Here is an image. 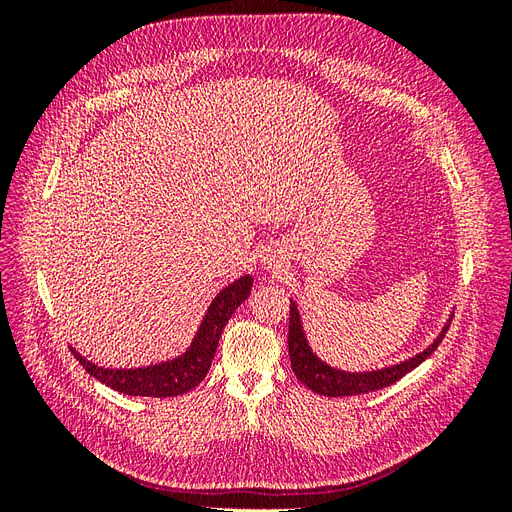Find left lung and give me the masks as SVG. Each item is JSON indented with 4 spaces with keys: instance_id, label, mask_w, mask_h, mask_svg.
<instances>
[{
    "instance_id": "left-lung-1",
    "label": "left lung",
    "mask_w": 512,
    "mask_h": 512,
    "mask_svg": "<svg viewBox=\"0 0 512 512\" xmlns=\"http://www.w3.org/2000/svg\"><path fill=\"white\" fill-rule=\"evenodd\" d=\"M453 316V314H451ZM448 327H451V318L444 324L440 335L433 339V344L427 346L423 352H418L410 359L401 361L391 367H382L374 371H344L335 369L320 361L318 356L312 352L307 344V337L303 333V324L297 303L290 301V327H288V354H290V365L294 376H297L307 389H312L318 395L324 397H346V395H361L384 389V386H391L397 380L404 378L408 371L421 365L431 352L440 346Z\"/></svg>"
}]
</instances>
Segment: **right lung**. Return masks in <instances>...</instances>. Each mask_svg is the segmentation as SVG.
Returning <instances> with one entry per match:
<instances>
[{
  "mask_svg": "<svg viewBox=\"0 0 512 512\" xmlns=\"http://www.w3.org/2000/svg\"><path fill=\"white\" fill-rule=\"evenodd\" d=\"M252 290V275H243L237 282L228 284L218 292L207 309V314L200 322V327L192 339L190 348L181 356H175L173 361H164L158 365H147L138 369H106L96 363L87 361L72 348L89 376H94L102 384L111 389L134 395V397H177L192 391L196 384L203 382L211 367L213 354L218 350L220 335L226 327L228 318L235 314V309L250 297Z\"/></svg>",
  "mask_w": 512,
  "mask_h": 512,
  "instance_id": "obj_1",
  "label": "right lung"
}]
</instances>
